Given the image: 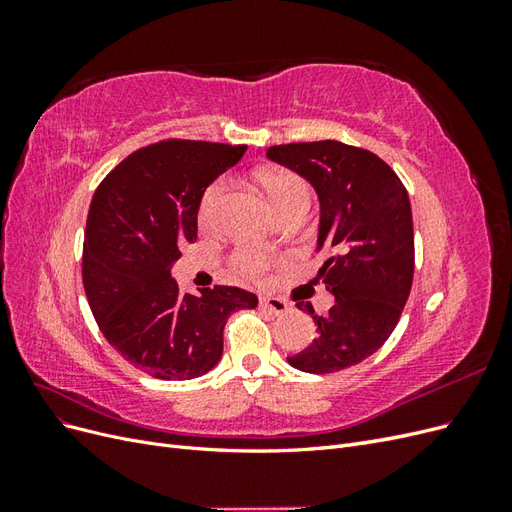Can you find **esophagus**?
I'll return each instance as SVG.
<instances>
[{
	"mask_svg": "<svg viewBox=\"0 0 512 512\" xmlns=\"http://www.w3.org/2000/svg\"><path fill=\"white\" fill-rule=\"evenodd\" d=\"M260 307H265L267 312L275 314V316H284L290 312V303L284 299H277V297H265L260 299Z\"/></svg>",
	"mask_w": 512,
	"mask_h": 512,
	"instance_id": "34e87169",
	"label": "esophagus"
}]
</instances>
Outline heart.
Segmentation results:
<instances>
[{
    "label": "heart",
    "instance_id": "b5f03b06",
    "mask_svg": "<svg viewBox=\"0 0 512 512\" xmlns=\"http://www.w3.org/2000/svg\"><path fill=\"white\" fill-rule=\"evenodd\" d=\"M258 179L262 188H265L271 205L275 207L277 213H280V218L284 213L294 209L307 211L309 205H312V190H309L307 181L301 175L294 173V170L269 168V170H262ZM226 190H228L226 177H218L205 188L198 205V218L203 222V226L213 228L220 222V211H222ZM232 265H235L237 271L243 273L245 277H265L271 267V260L265 254H258L252 250H239L235 256H232Z\"/></svg>",
    "mask_w": 512,
    "mask_h": 512
}]
</instances>
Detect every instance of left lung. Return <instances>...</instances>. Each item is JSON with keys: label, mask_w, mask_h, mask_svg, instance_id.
<instances>
[{"label": "left lung", "mask_w": 512, "mask_h": 512, "mask_svg": "<svg viewBox=\"0 0 512 512\" xmlns=\"http://www.w3.org/2000/svg\"><path fill=\"white\" fill-rule=\"evenodd\" d=\"M267 156L314 185L320 198V269L335 305L316 316L318 335L288 363L307 374H333L374 354L404 312L414 275L412 209L404 183L376 153L339 141L288 143Z\"/></svg>", "instance_id": "obj_1"}]
</instances>
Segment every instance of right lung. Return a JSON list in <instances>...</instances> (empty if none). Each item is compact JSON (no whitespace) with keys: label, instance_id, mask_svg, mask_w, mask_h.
Returning <instances> with one entry per match:
<instances>
[{"label":"right lung","instance_id":"obj_1","mask_svg":"<svg viewBox=\"0 0 512 512\" xmlns=\"http://www.w3.org/2000/svg\"><path fill=\"white\" fill-rule=\"evenodd\" d=\"M247 145L166 138L136 149L91 198L83 286L102 335L123 359L160 380H190L220 361L232 312L258 297L237 286L179 294L170 267L196 241L207 185Z\"/></svg>","mask_w":512,"mask_h":512}]
</instances>
